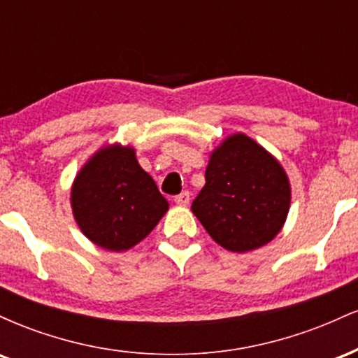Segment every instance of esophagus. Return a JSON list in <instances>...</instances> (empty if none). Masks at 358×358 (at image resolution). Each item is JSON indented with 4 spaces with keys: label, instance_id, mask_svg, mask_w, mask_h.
Here are the masks:
<instances>
[{
    "label": "esophagus",
    "instance_id": "obj_1",
    "mask_svg": "<svg viewBox=\"0 0 358 358\" xmlns=\"http://www.w3.org/2000/svg\"><path fill=\"white\" fill-rule=\"evenodd\" d=\"M175 203L180 205V207H185V205L190 203V193L182 192L180 195L175 196Z\"/></svg>",
    "mask_w": 358,
    "mask_h": 358
}]
</instances>
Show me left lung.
<instances>
[{"label":"left lung","instance_id":"left-lung-1","mask_svg":"<svg viewBox=\"0 0 358 358\" xmlns=\"http://www.w3.org/2000/svg\"><path fill=\"white\" fill-rule=\"evenodd\" d=\"M289 203V180L278 159L237 133L212 151L192 212L217 244L248 252L278 236Z\"/></svg>","mask_w":358,"mask_h":358}]
</instances>
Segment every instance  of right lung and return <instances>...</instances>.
Listing matches in <instances>:
<instances>
[{
  "label": "right lung",
  "mask_w": 358,
  "mask_h": 358,
  "mask_svg": "<svg viewBox=\"0 0 358 358\" xmlns=\"http://www.w3.org/2000/svg\"><path fill=\"white\" fill-rule=\"evenodd\" d=\"M72 212L80 231L102 249H131L156 227L168 202L139 166L131 146H104L72 185Z\"/></svg>",
  "instance_id": "1"
}]
</instances>
